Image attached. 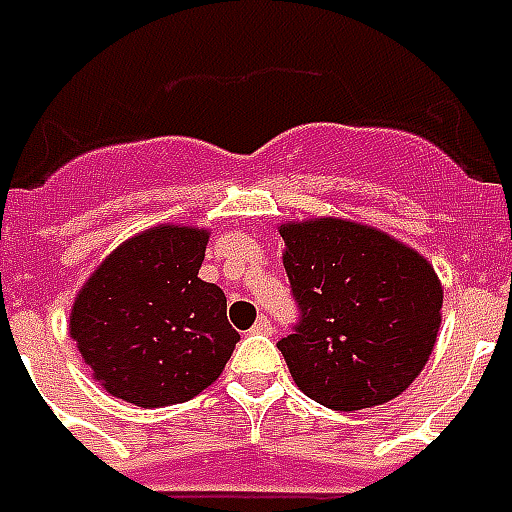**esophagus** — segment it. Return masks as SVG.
I'll list each match as a JSON object with an SVG mask.
<instances>
[{"instance_id": "esophagus-1", "label": "esophagus", "mask_w": 512, "mask_h": 512, "mask_svg": "<svg viewBox=\"0 0 512 512\" xmlns=\"http://www.w3.org/2000/svg\"><path fill=\"white\" fill-rule=\"evenodd\" d=\"M253 333H259V335H272V330H275V327H272V322L267 320V317H259V320H256V325L251 327Z\"/></svg>"}]
</instances>
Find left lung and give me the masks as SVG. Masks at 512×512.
<instances>
[{
	"label": "left lung",
	"mask_w": 512,
	"mask_h": 512,
	"mask_svg": "<svg viewBox=\"0 0 512 512\" xmlns=\"http://www.w3.org/2000/svg\"><path fill=\"white\" fill-rule=\"evenodd\" d=\"M298 322L277 349L296 386L354 412L410 388L431 357L444 290L433 267L386 232L312 219L282 224Z\"/></svg>",
	"instance_id": "left-lung-1"
}]
</instances>
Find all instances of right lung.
<instances>
[{"mask_svg": "<svg viewBox=\"0 0 512 512\" xmlns=\"http://www.w3.org/2000/svg\"><path fill=\"white\" fill-rule=\"evenodd\" d=\"M206 243L208 230L158 224L118 245L84 282L71 338L110 396L166 407L222 375L240 335L222 288L198 277Z\"/></svg>", "mask_w": 512, "mask_h": 512, "instance_id": "obj_1", "label": "right lung"}]
</instances>
